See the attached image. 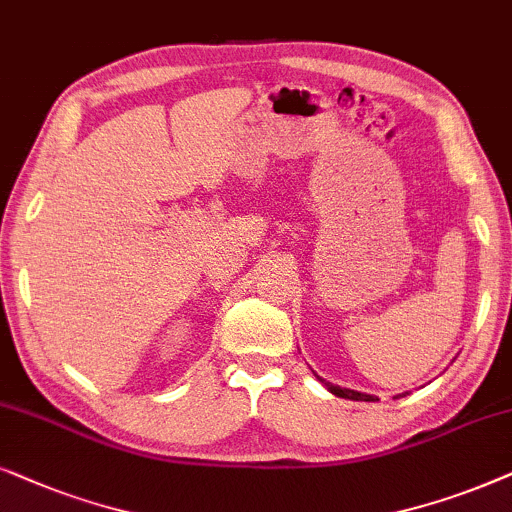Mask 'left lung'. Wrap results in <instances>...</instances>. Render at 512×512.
<instances>
[{
  "label": "left lung",
  "mask_w": 512,
  "mask_h": 512,
  "mask_svg": "<svg viewBox=\"0 0 512 512\" xmlns=\"http://www.w3.org/2000/svg\"><path fill=\"white\" fill-rule=\"evenodd\" d=\"M320 381H325V379H320ZM325 386L330 388V391L335 393L337 398H346V400H365V403H372V400H377V398H374V395L351 391V388H339V386H332V384H327V381H325Z\"/></svg>",
  "instance_id": "left-lung-1"
}]
</instances>
